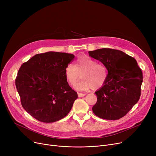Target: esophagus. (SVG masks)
<instances>
[{
    "label": "esophagus",
    "instance_id": "obj_1",
    "mask_svg": "<svg viewBox=\"0 0 156 156\" xmlns=\"http://www.w3.org/2000/svg\"><path fill=\"white\" fill-rule=\"evenodd\" d=\"M86 94H82V93H78V96L79 97H84L85 96Z\"/></svg>",
    "mask_w": 156,
    "mask_h": 156
}]
</instances>
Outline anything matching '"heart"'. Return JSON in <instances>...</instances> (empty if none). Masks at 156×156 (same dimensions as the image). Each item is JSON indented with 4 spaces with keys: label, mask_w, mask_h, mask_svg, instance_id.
I'll use <instances>...</instances> for the list:
<instances>
[{
    "label": "heart",
    "mask_w": 156,
    "mask_h": 156,
    "mask_svg": "<svg viewBox=\"0 0 156 156\" xmlns=\"http://www.w3.org/2000/svg\"><path fill=\"white\" fill-rule=\"evenodd\" d=\"M81 75L82 80L76 85L79 90L88 89L97 90L103 87L108 76L106 66L97 61L87 55H80L74 61V64H68L65 68L64 76L69 85L75 86Z\"/></svg>",
    "instance_id": "1"
}]
</instances>
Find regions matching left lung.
<instances>
[{"label": "left lung", "mask_w": 156, "mask_h": 156, "mask_svg": "<svg viewBox=\"0 0 156 156\" xmlns=\"http://www.w3.org/2000/svg\"><path fill=\"white\" fill-rule=\"evenodd\" d=\"M89 55L107 67L105 85L95 92L97 97L93 112L98 117L116 120L125 116L138 101L143 75L133 57L112 48L89 51Z\"/></svg>", "instance_id": "8db88e82"}]
</instances>
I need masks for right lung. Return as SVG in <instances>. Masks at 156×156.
I'll list each match as a JSON object with an SVG mask.
<instances>
[{"instance_id": "right-lung-1", "label": "right lung", "mask_w": 156, "mask_h": 156, "mask_svg": "<svg viewBox=\"0 0 156 156\" xmlns=\"http://www.w3.org/2000/svg\"><path fill=\"white\" fill-rule=\"evenodd\" d=\"M71 54H38L24 62L15 80L23 108L44 122L64 118L69 112L77 93L67 83L65 68L73 61Z\"/></svg>"}]
</instances>
